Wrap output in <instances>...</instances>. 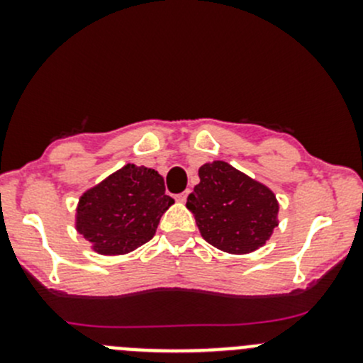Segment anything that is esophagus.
Wrapping results in <instances>:
<instances>
[{
    "mask_svg": "<svg viewBox=\"0 0 363 363\" xmlns=\"http://www.w3.org/2000/svg\"><path fill=\"white\" fill-rule=\"evenodd\" d=\"M188 195H189V189H186L184 193H181V195H177V196H175V199H177V202L184 203L186 199H188Z\"/></svg>",
    "mask_w": 363,
    "mask_h": 363,
    "instance_id": "34e87169",
    "label": "esophagus"
}]
</instances>
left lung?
<instances>
[{"mask_svg": "<svg viewBox=\"0 0 363 363\" xmlns=\"http://www.w3.org/2000/svg\"><path fill=\"white\" fill-rule=\"evenodd\" d=\"M199 177L186 207L203 239L230 255L265 246L279 225V202L272 189L223 160L203 163Z\"/></svg>", "mask_w": 363, "mask_h": 363, "instance_id": "1", "label": "left lung"}]
</instances>
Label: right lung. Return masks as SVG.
<instances>
[{"mask_svg":"<svg viewBox=\"0 0 363 363\" xmlns=\"http://www.w3.org/2000/svg\"><path fill=\"white\" fill-rule=\"evenodd\" d=\"M170 205L155 168L128 163L80 195L75 230L98 255H126L155 237Z\"/></svg>","mask_w":363,"mask_h":363,"instance_id":"add662e5","label":"right lung"}]
</instances>
